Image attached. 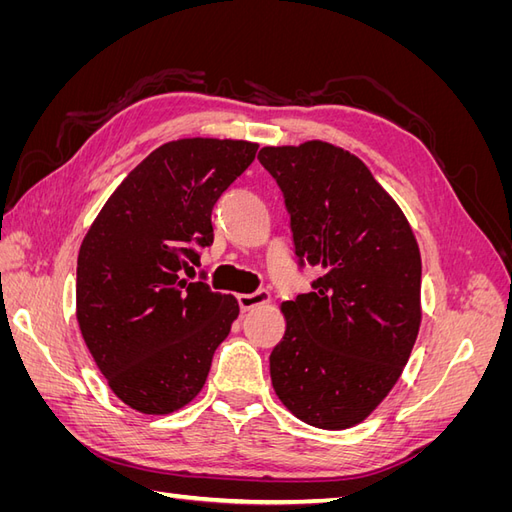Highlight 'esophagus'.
Listing matches in <instances>:
<instances>
[{
    "instance_id": "obj_1",
    "label": "esophagus",
    "mask_w": 512,
    "mask_h": 512,
    "mask_svg": "<svg viewBox=\"0 0 512 512\" xmlns=\"http://www.w3.org/2000/svg\"><path fill=\"white\" fill-rule=\"evenodd\" d=\"M239 307L241 312H250V309L258 307V305H265L271 301V294L269 290H256L252 294H239Z\"/></svg>"
}]
</instances>
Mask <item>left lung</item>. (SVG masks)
I'll list each match as a JSON object with an SVG mask.
<instances>
[{"label": "left lung", "instance_id": "1", "mask_svg": "<svg viewBox=\"0 0 512 512\" xmlns=\"http://www.w3.org/2000/svg\"><path fill=\"white\" fill-rule=\"evenodd\" d=\"M290 213L294 254L322 275L280 305L273 391L299 421L339 431L391 393L421 329V250L393 196L354 153L324 141L262 147Z\"/></svg>", "mask_w": 512, "mask_h": 512}]
</instances>
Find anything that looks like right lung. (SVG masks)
<instances>
[{
  "instance_id": "right-lung-1",
  "label": "right lung",
  "mask_w": 512,
  "mask_h": 512,
  "mask_svg": "<svg viewBox=\"0 0 512 512\" xmlns=\"http://www.w3.org/2000/svg\"><path fill=\"white\" fill-rule=\"evenodd\" d=\"M256 151L232 138L160 145L108 196L81 243L76 320L111 391L136 412L188 406L239 316L232 294L181 271L200 262L213 205Z\"/></svg>"
}]
</instances>
